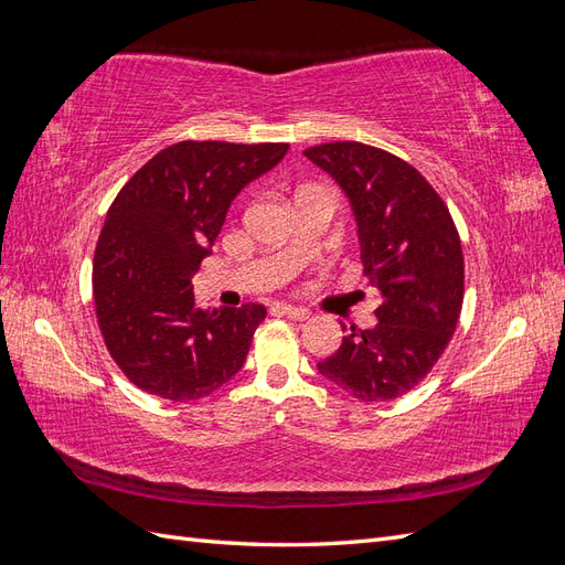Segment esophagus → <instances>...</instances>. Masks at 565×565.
<instances>
[{"label":"esophagus","instance_id":"1","mask_svg":"<svg viewBox=\"0 0 565 565\" xmlns=\"http://www.w3.org/2000/svg\"><path fill=\"white\" fill-rule=\"evenodd\" d=\"M278 313H282L289 320H306L311 316L306 309H297V306H292V303H278Z\"/></svg>","mask_w":565,"mask_h":565}]
</instances>
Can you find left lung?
Listing matches in <instances>:
<instances>
[{
    "instance_id": "8db88e82",
    "label": "left lung",
    "mask_w": 565,
    "mask_h": 565,
    "mask_svg": "<svg viewBox=\"0 0 565 565\" xmlns=\"http://www.w3.org/2000/svg\"><path fill=\"white\" fill-rule=\"evenodd\" d=\"M351 200L363 273L382 295L372 330L351 328L318 363L349 396L384 403L415 388L455 334L465 301V254L446 207L413 164L361 141L303 150Z\"/></svg>"
}]
</instances>
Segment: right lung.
Returning <instances> with one entry per match:
<instances>
[{
  "instance_id": "obj_1",
  "label": "right lung",
  "mask_w": 565,
  "mask_h": 565,
  "mask_svg": "<svg viewBox=\"0 0 565 565\" xmlns=\"http://www.w3.org/2000/svg\"><path fill=\"white\" fill-rule=\"evenodd\" d=\"M287 148L179 141L150 158L113 200L94 254V303L106 349L134 386L188 403L243 367L266 309L200 311L191 278L233 198Z\"/></svg>"
}]
</instances>
